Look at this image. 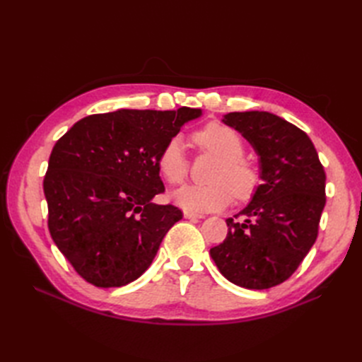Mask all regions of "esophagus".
<instances>
[{
	"label": "esophagus",
	"instance_id": "34e87169",
	"mask_svg": "<svg viewBox=\"0 0 362 362\" xmlns=\"http://www.w3.org/2000/svg\"><path fill=\"white\" fill-rule=\"evenodd\" d=\"M184 217H185V218H202L204 216H202V214H198V213L189 211V210H184Z\"/></svg>",
	"mask_w": 362,
	"mask_h": 362
}]
</instances>
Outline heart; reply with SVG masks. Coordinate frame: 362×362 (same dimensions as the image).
<instances>
[{
    "label": "heart",
    "instance_id": "b5f03b06",
    "mask_svg": "<svg viewBox=\"0 0 362 362\" xmlns=\"http://www.w3.org/2000/svg\"><path fill=\"white\" fill-rule=\"evenodd\" d=\"M192 141L202 154L218 160L210 175V185H189L175 194L177 202L190 211L222 210L233 201H246L261 182L259 169L245 158V141L237 131L221 122H210L196 129ZM157 166L161 177L170 185L185 182L190 172V160L178 137H172L160 151Z\"/></svg>",
    "mask_w": 362,
    "mask_h": 362
}]
</instances>
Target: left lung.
I'll return each mask as SVG.
<instances>
[{
  "label": "left lung",
  "instance_id": "8db88e82",
  "mask_svg": "<svg viewBox=\"0 0 362 362\" xmlns=\"http://www.w3.org/2000/svg\"><path fill=\"white\" fill-rule=\"evenodd\" d=\"M223 122L259 157L254 198L228 218L223 243L210 249L217 269L235 286L264 290L287 281L315 243L326 204V175L305 131L269 112H234ZM243 221H237L240 216Z\"/></svg>",
  "mask_w": 362,
  "mask_h": 362
}]
</instances>
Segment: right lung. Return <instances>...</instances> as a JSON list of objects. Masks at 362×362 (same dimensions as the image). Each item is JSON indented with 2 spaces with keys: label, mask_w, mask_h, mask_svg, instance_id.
Wrapping results in <instances>:
<instances>
[{
  "label": "right lung",
  "mask_w": 362,
  "mask_h": 362,
  "mask_svg": "<svg viewBox=\"0 0 362 362\" xmlns=\"http://www.w3.org/2000/svg\"><path fill=\"white\" fill-rule=\"evenodd\" d=\"M201 108L90 115L62 136L43 180L49 234L75 272L96 287L136 281L182 218L157 205L164 192L157 158Z\"/></svg>",
  "instance_id": "obj_1"
}]
</instances>
